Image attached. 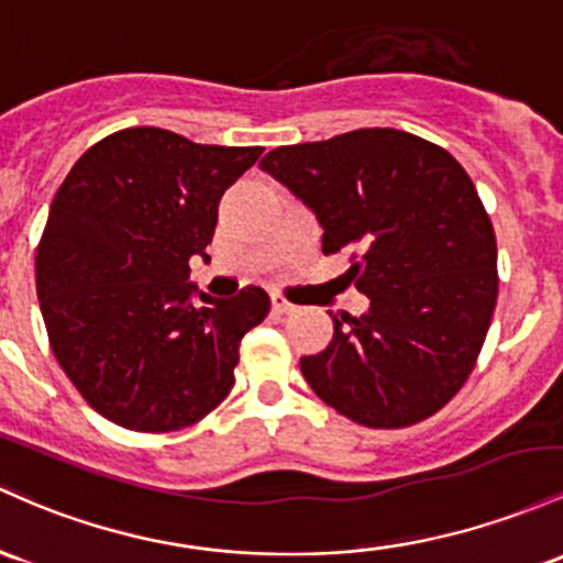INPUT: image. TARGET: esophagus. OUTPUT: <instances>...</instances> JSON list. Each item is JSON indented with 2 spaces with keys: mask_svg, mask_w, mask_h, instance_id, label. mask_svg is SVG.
Instances as JSON below:
<instances>
[{
  "mask_svg": "<svg viewBox=\"0 0 563 563\" xmlns=\"http://www.w3.org/2000/svg\"><path fill=\"white\" fill-rule=\"evenodd\" d=\"M271 308H274V313H289L292 311V302H287L282 298V295H274V298H271Z\"/></svg>",
  "mask_w": 563,
  "mask_h": 563,
  "instance_id": "esophagus-1",
  "label": "esophagus"
}]
</instances>
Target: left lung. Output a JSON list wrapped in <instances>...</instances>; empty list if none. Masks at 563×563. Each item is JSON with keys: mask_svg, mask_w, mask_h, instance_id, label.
<instances>
[{"mask_svg": "<svg viewBox=\"0 0 563 563\" xmlns=\"http://www.w3.org/2000/svg\"><path fill=\"white\" fill-rule=\"evenodd\" d=\"M261 169L316 214L324 255L353 250L345 276L369 298L300 358L313 394L366 428L431 418L468 380L497 302L495 229L468 173L390 128L279 145Z\"/></svg>", "mask_w": 563, "mask_h": 563, "instance_id": "1", "label": "left lung"}]
</instances>
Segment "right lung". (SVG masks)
<instances>
[{
    "label": "right lung",
    "instance_id": "1",
    "mask_svg": "<svg viewBox=\"0 0 563 563\" xmlns=\"http://www.w3.org/2000/svg\"><path fill=\"white\" fill-rule=\"evenodd\" d=\"M261 154L130 128L87 148L55 194L36 295L55 358L106 420L180 431L229 396L271 300L261 287L210 298L188 261L207 257L220 197Z\"/></svg>",
    "mask_w": 563,
    "mask_h": 563
}]
</instances>
